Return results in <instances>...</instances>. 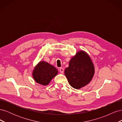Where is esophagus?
Listing matches in <instances>:
<instances>
[{"label": "esophagus", "mask_w": 122, "mask_h": 122, "mask_svg": "<svg viewBox=\"0 0 122 122\" xmlns=\"http://www.w3.org/2000/svg\"><path fill=\"white\" fill-rule=\"evenodd\" d=\"M59 71H60V72L61 74H62V73H64V68H60V70H59Z\"/></svg>", "instance_id": "esophagus-1"}]
</instances>
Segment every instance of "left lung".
<instances>
[{
	"instance_id": "8db88e82",
	"label": "left lung",
	"mask_w": 122,
	"mask_h": 122,
	"mask_svg": "<svg viewBox=\"0 0 122 122\" xmlns=\"http://www.w3.org/2000/svg\"><path fill=\"white\" fill-rule=\"evenodd\" d=\"M95 67L90 56L85 51L80 50L69 61L65 74L70 86L75 89L86 86L93 78Z\"/></svg>"
}]
</instances>
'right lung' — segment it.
<instances>
[{"label":"right lung","instance_id":"1","mask_svg":"<svg viewBox=\"0 0 122 122\" xmlns=\"http://www.w3.org/2000/svg\"><path fill=\"white\" fill-rule=\"evenodd\" d=\"M57 74L58 70L53 66L45 61H41L34 68L32 75L36 82L45 86Z\"/></svg>","mask_w":122,"mask_h":122}]
</instances>
